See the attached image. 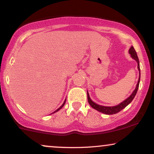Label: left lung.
Listing matches in <instances>:
<instances>
[{
    "instance_id": "8db88e82",
    "label": "left lung",
    "mask_w": 154,
    "mask_h": 154,
    "mask_svg": "<svg viewBox=\"0 0 154 154\" xmlns=\"http://www.w3.org/2000/svg\"><path fill=\"white\" fill-rule=\"evenodd\" d=\"M129 53L131 55L132 59H134L137 62V68H138V70L140 72V76H139V79H138V82H137V86H136L135 91H133V93H132L131 95H130L129 98H127L126 100H124L122 103H119V105L115 106H100V105H98V104L95 103L94 102L92 101V100L90 98L89 94H88V103H89L90 105H91V107H93V109H95V110L100 111V112L103 113L105 114H109V115H111V114H116V113L119 112L120 111L122 110L123 109H125L128 104H130L132 102V100H133V98H135L136 93H137V90H138L139 88V83H140V63H139V59L138 57H137V53L133 47H131L129 50Z\"/></svg>"
}]
</instances>
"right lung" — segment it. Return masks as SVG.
<instances>
[{
	"instance_id": "add662e5",
	"label": "right lung",
	"mask_w": 154,
	"mask_h": 154,
	"mask_svg": "<svg viewBox=\"0 0 154 154\" xmlns=\"http://www.w3.org/2000/svg\"><path fill=\"white\" fill-rule=\"evenodd\" d=\"M65 103H66V100H64V102H63V103L62 104V105H61V106H60V107L59 108V109H56V111H54V112H53V113H55V112H56V111H59V110H60V109H61V108H62V107L63 106H64V104H65Z\"/></svg>"
}]
</instances>
